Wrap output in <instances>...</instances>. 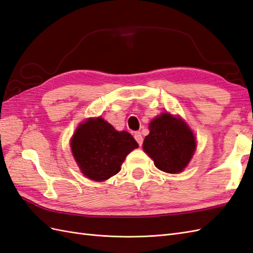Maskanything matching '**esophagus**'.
Returning <instances> with one entry per match:
<instances>
[{
	"mask_svg": "<svg viewBox=\"0 0 253 253\" xmlns=\"http://www.w3.org/2000/svg\"><path fill=\"white\" fill-rule=\"evenodd\" d=\"M134 138H135V140L137 141V144L139 145V146H141L143 145V136H141V133L140 132H136L134 134Z\"/></svg>",
	"mask_w": 253,
	"mask_h": 253,
	"instance_id": "esophagus-1",
	"label": "esophagus"
}]
</instances>
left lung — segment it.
<instances>
[{"label": "left lung", "mask_w": 253, "mask_h": 253, "mask_svg": "<svg viewBox=\"0 0 253 253\" xmlns=\"http://www.w3.org/2000/svg\"><path fill=\"white\" fill-rule=\"evenodd\" d=\"M150 133L143 148L159 169L165 173H180L190 162L195 150V137L181 119L169 113L153 119Z\"/></svg>", "instance_id": "left-lung-1"}]
</instances>
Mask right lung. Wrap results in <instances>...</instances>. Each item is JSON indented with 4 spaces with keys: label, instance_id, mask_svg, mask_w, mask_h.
I'll return each instance as SVG.
<instances>
[{
    "label": "right lung",
    "instance_id": "add662e5",
    "mask_svg": "<svg viewBox=\"0 0 253 253\" xmlns=\"http://www.w3.org/2000/svg\"><path fill=\"white\" fill-rule=\"evenodd\" d=\"M138 145L130 133L118 132L102 118L88 119L71 140L73 156L85 177L103 181L119 173L126 157Z\"/></svg>",
    "mask_w": 253,
    "mask_h": 253
}]
</instances>
